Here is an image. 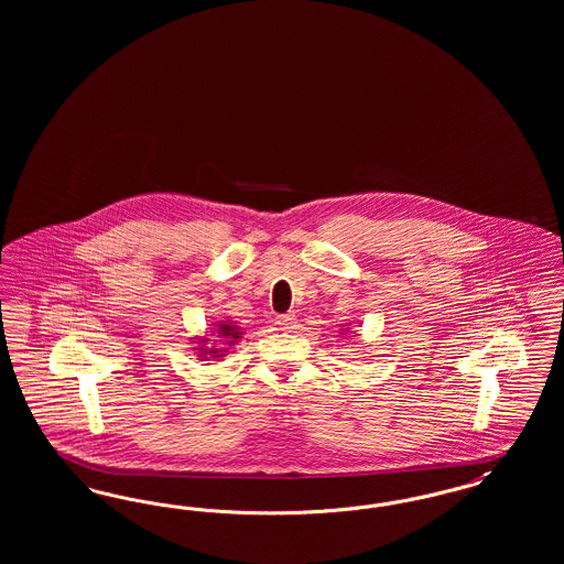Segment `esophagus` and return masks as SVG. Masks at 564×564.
I'll use <instances>...</instances> for the list:
<instances>
[{"label": "esophagus", "instance_id": "1", "mask_svg": "<svg viewBox=\"0 0 564 564\" xmlns=\"http://www.w3.org/2000/svg\"><path fill=\"white\" fill-rule=\"evenodd\" d=\"M295 323H297V319H295V315H292V313L276 317V325H279L281 329H294Z\"/></svg>", "mask_w": 564, "mask_h": 564}]
</instances>
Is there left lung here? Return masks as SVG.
Here are the masks:
<instances>
[{
    "mask_svg": "<svg viewBox=\"0 0 564 564\" xmlns=\"http://www.w3.org/2000/svg\"><path fill=\"white\" fill-rule=\"evenodd\" d=\"M343 332H345V329H343Z\"/></svg>",
    "mask_w": 564,
    "mask_h": 564,
    "instance_id": "8db88e82",
    "label": "left lung"
}]
</instances>
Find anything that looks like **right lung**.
Here are the masks:
<instances>
[{
	"label": "right lung",
	"mask_w": 564,
	"mask_h": 564,
	"mask_svg": "<svg viewBox=\"0 0 564 564\" xmlns=\"http://www.w3.org/2000/svg\"><path fill=\"white\" fill-rule=\"evenodd\" d=\"M215 332H217V336H215V338H221V340H224V345H230V347L241 338V332H239V327H237L235 323H217V329H215ZM207 343H209V338H203V336H200V338H196V345H198V347H196V350H198V357H205V359H207V357H214V359H217V357H224V355H226V349H224V347H221V349L205 347Z\"/></svg>",
	"instance_id": "right-lung-1"
}]
</instances>
